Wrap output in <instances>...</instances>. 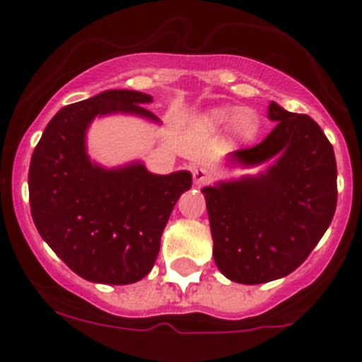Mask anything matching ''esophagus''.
<instances>
[{
  "label": "esophagus",
  "mask_w": 362,
  "mask_h": 362,
  "mask_svg": "<svg viewBox=\"0 0 362 362\" xmlns=\"http://www.w3.org/2000/svg\"><path fill=\"white\" fill-rule=\"evenodd\" d=\"M192 175H194V183H196L197 187H203V185H206L210 181V177H212V174H210L206 168H201V166L194 168V170H192Z\"/></svg>",
  "instance_id": "1"
}]
</instances>
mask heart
Instances as JSON below:
<instances>
[{
  "mask_svg": "<svg viewBox=\"0 0 362 362\" xmlns=\"http://www.w3.org/2000/svg\"><path fill=\"white\" fill-rule=\"evenodd\" d=\"M216 121L219 124H230L235 127L241 136L252 137L257 130V119L250 110H243V108H221L216 112Z\"/></svg>",
  "mask_w": 362,
  "mask_h": 362,
  "instance_id": "b5f03b06",
  "label": "heart"
}]
</instances>
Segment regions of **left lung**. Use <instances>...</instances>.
Listing matches in <instances>:
<instances>
[{
  "mask_svg": "<svg viewBox=\"0 0 362 362\" xmlns=\"http://www.w3.org/2000/svg\"><path fill=\"white\" fill-rule=\"evenodd\" d=\"M277 121L263 141L233 152L243 165L277 156L259 177L203 188L214 259L235 283L261 284L288 276L305 263L337 206L334 146L315 121L270 103Z\"/></svg>",
  "mask_w": 362,
  "mask_h": 362,
  "instance_id": "1",
  "label": "left lung"
}]
</instances>
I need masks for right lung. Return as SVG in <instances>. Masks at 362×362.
<instances>
[{
	"mask_svg": "<svg viewBox=\"0 0 362 362\" xmlns=\"http://www.w3.org/2000/svg\"><path fill=\"white\" fill-rule=\"evenodd\" d=\"M148 94L107 90L63 107L47 124L28 168V201L37 232L63 263L92 283L130 284L152 270L161 233L188 172L150 174L143 165L105 170L85 152L95 116L130 112L158 121Z\"/></svg>",
	"mask_w": 362,
	"mask_h": 362,
	"instance_id": "add662e5",
	"label": "right lung"
}]
</instances>
